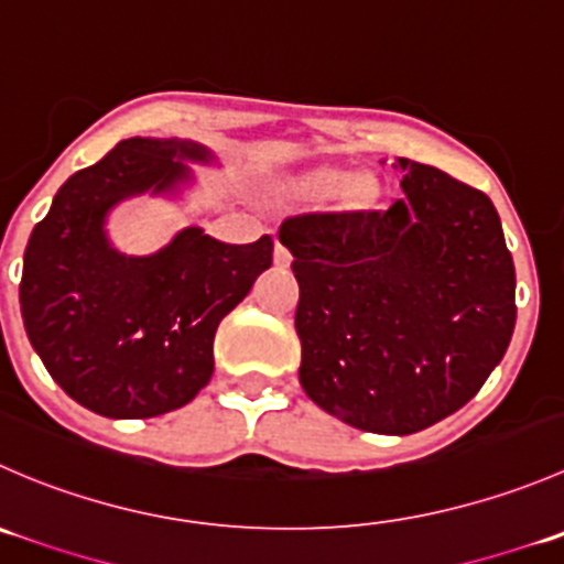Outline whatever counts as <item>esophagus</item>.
<instances>
[{"mask_svg": "<svg viewBox=\"0 0 564 564\" xmlns=\"http://www.w3.org/2000/svg\"><path fill=\"white\" fill-rule=\"evenodd\" d=\"M272 259H275L278 267H289V264H292V250H289L286 245L275 242V250H272Z\"/></svg>", "mask_w": 564, "mask_h": 564, "instance_id": "obj_1", "label": "esophagus"}]
</instances>
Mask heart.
I'll use <instances>...</instances> for the list:
<instances>
[{
  "label": "heart",
  "mask_w": 564,
  "mask_h": 564,
  "mask_svg": "<svg viewBox=\"0 0 564 564\" xmlns=\"http://www.w3.org/2000/svg\"><path fill=\"white\" fill-rule=\"evenodd\" d=\"M336 182H338L336 173H316V176L311 178V187H314V189H330Z\"/></svg>",
  "instance_id": "obj_1"
}]
</instances>
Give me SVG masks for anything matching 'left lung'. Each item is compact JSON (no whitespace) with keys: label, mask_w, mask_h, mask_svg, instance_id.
Wrapping results in <instances>:
<instances>
[{"label":"left lung","mask_w":564,"mask_h":564,"mask_svg":"<svg viewBox=\"0 0 564 564\" xmlns=\"http://www.w3.org/2000/svg\"><path fill=\"white\" fill-rule=\"evenodd\" d=\"M382 212L286 217L300 283V386L349 427L410 435L477 397L516 327V267L496 206L433 165L393 162Z\"/></svg>","instance_id":"8db88e82"}]
</instances>
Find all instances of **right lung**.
<instances>
[{"mask_svg": "<svg viewBox=\"0 0 564 564\" xmlns=\"http://www.w3.org/2000/svg\"><path fill=\"white\" fill-rule=\"evenodd\" d=\"M178 160L212 154L187 140H123L57 189L24 250L19 300L30 344L74 402L107 419H151L193 402L215 371L217 325L272 264L267 234L226 245L184 228L154 256L109 245L107 212L187 182Z\"/></svg>", "mask_w": 564, "mask_h": 564, "instance_id": "add662e5", "label": "right lung"}]
</instances>
